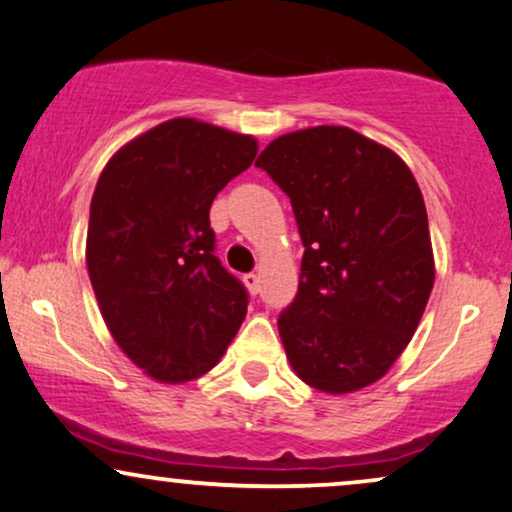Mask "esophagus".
<instances>
[{
  "label": "esophagus",
  "mask_w": 512,
  "mask_h": 512,
  "mask_svg": "<svg viewBox=\"0 0 512 512\" xmlns=\"http://www.w3.org/2000/svg\"><path fill=\"white\" fill-rule=\"evenodd\" d=\"M244 285H246V289H249L251 294H258V289H261V277H258L256 273L244 275Z\"/></svg>",
  "instance_id": "obj_1"
}]
</instances>
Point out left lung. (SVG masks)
I'll list each match as a JSON object with an SVG mask.
<instances>
[{
  "instance_id": "1",
  "label": "left lung",
  "mask_w": 512,
  "mask_h": 512,
  "mask_svg": "<svg viewBox=\"0 0 512 512\" xmlns=\"http://www.w3.org/2000/svg\"><path fill=\"white\" fill-rule=\"evenodd\" d=\"M263 168L299 225V292L277 318L299 380L327 394L377 382L406 349L434 285L422 192L394 151L342 125L277 137Z\"/></svg>"
}]
</instances>
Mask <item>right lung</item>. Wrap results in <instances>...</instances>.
Wrapping results in <instances>:
<instances>
[{"instance_id": "obj_1", "label": "right lung", "mask_w": 512, "mask_h": 512, "mask_svg": "<svg viewBox=\"0 0 512 512\" xmlns=\"http://www.w3.org/2000/svg\"><path fill=\"white\" fill-rule=\"evenodd\" d=\"M256 151L251 135L173 118L118 149L99 175L92 289L113 339L154 380L206 375L242 325L249 294L213 254L208 211Z\"/></svg>"}]
</instances>
